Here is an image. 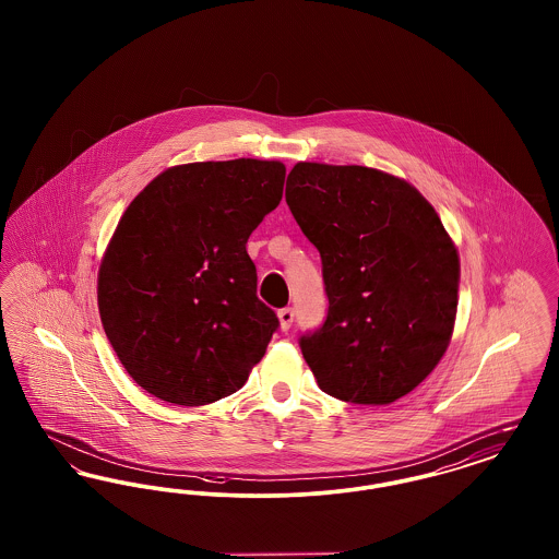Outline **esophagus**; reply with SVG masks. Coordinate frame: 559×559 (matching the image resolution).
Here are the masks:
<instances>
[{"instance_id":"1","label":"esophagus","mask_w":559,"mask_h":559,"mask_svg":"<svg viewBox=\"0 0 559 559\" xmlns=\"http://www.w3.org/2000/svg\"><path fill=\"white\" fill-rule=\"evenodd\" d=\"M278 319H281V329H283V331H289V329H292L293 319H295V310H293V308L278 310Z\"/></svg>"}]
</instances>
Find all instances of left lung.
I'll return each instance as SVG.
<instances>
[{
	"instance_id": "obj_1",
	"label": "left lung",
	"mask_w": 559,
	"mask_h": 559,
	"mask_svg": "<svg viewBox=\"0 0 559 559\" xmlns=\"http://www.w3.org/2000/svg\"><path fill=\"white\" fill-rule=\"evenodd\" d=\"M287 205L320 253L326 319L299 347L329 396L390 404L451 344L459 255L417 188L362 165L297 163Z\"/></svg>"
}]
</instances>
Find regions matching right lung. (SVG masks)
I'll return each mask as SVG.
<instances>
[{
  "label": "right lung",
  "mask_w": 559,
  "mask_h": 559,
  "mask_svg": "<svg viewBox=\"0 0 559 559\" xmlns=\"http://www.w3.org/2000/svg\"><path fill=\"white\" fill-rule=\"evenodd\" d=\"M278 160H205L157 176L123 213L98 272L108 342L148 394L201 406L235 394L278 319L245 245L283 199Z\"/></svg>",
  "instance_id": "add662e5"
}]
</instances>
